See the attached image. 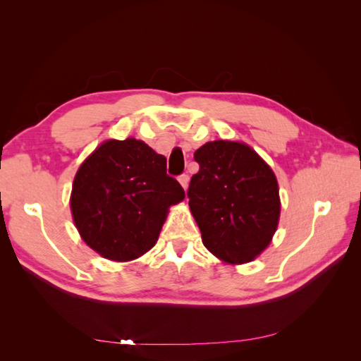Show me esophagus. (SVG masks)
I'll return each mask as SVG.
<instances>
[{"label":"esophagus","mask_w":361,"mask_h":361,"mask_svg":"<svg viewBox=\"0 0 361 361\" xmlns=\"http://www.w3.org/2000/svg\"><path fill=\"white\" fill-rule=\"evenodd\" d=\"M178 181H180V185L185 188V190L188 189V186H189V175L188 173H181L180 176H178Z\"/></svg>","instance_id":"1"}]
</instances>
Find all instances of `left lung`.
<instances>
[{"label":"left lung","instance_id":"obj_1","mask_svg":"<svg viewBox=\"0 0 361 361\" xmlns=\"http://www.w3.org/2000/svg\"><path fill=\"white\" fill-rule=\"evenodd\" d=\"M188 189L204 247L229 264L250 262L278 228L281 203L273 171L247 144L206 142Z\"/></svg>","mask_w":361,"mask_h":361}]
</instances>
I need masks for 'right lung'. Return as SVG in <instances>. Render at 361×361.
<instances>
[{"label":"right lung","instance_id":"1","mask_svg":"<svg viewBox=\"0 0 361 361\" xmlns=\"http://www.w3.org/2000/svg\"><path fill=\"white\" fill-rule=\"evenodd\" d=\"M166 158L142 141H105L79 167L71 211L82 239L111 260H132L155 245L171 204L185 189Z\"/></svg>","mask_w":361,"mask_h":361}]
</instances>
